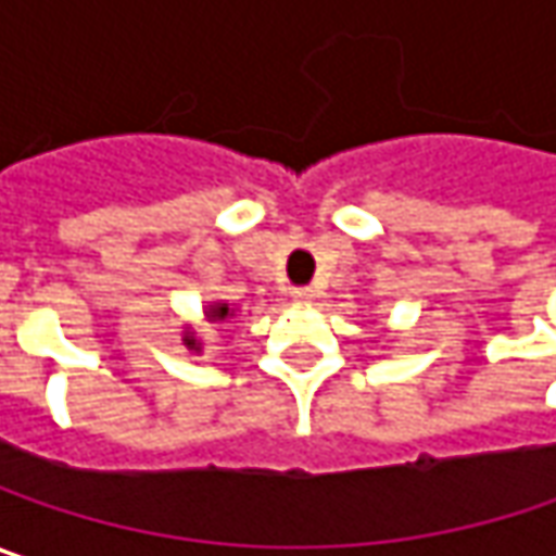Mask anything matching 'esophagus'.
<instances>
[{
    "mask_svg": "<svg viewBox=\"0 0 556 556\" xmlns=\"http://www.w3.org/2000/svg\"><path fill=\"white\" fill-rule=\"evenodd\" d=\"M292 299H295L299 305H311V302H314V289H311V286H299V289H292Z\"/></svg>",
    "mask_w": 556,
    "mask_h": 556,
    "instance_id": "1",
    "label": "esophagus"
}]
</instances>
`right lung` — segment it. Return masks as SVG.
<instances>
[{"label": "right lung", "mask_w": 556, "mask_h": 556, "mask_svg": "<svg viewBox=\"0 0 556 556\" xmlns=\"http://www.w3.org/2000/svg\"><path fill=\"white\" fill-rule=\"evenodd\" d=\"M226 317H232V308L226 302H213L211 308H207V320H226ZM185 345L188 349H201V343L191 333H185Z\"/></svg>", "instance_id": "add662e5"}]
</instances>
